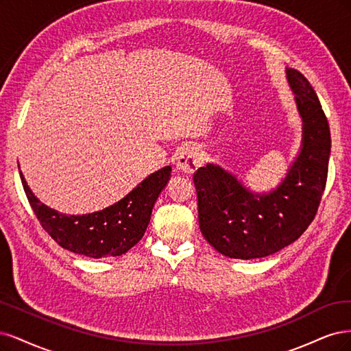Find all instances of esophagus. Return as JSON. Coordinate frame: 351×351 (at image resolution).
I'll use <instances>...</instances> for the list:
<instances>
[{
    "mask_svg": "<svg viewBox=\"0 0 351 351\" xmlns=\"http://www.w3.org/2000/svg\"><path fill=\"white\" fill-rule=\"evenodd\" d=\"M201 153L195 145H185L176 157V169L182 173H194L201 166Z\"/></svg>",
    "mask_w": 351,
    "mask_h": 351,
    "instance_id": "esophagus-1",
    "label": "esophagus"
}]
</instances>
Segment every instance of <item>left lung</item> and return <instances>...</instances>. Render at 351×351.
<instances>
[{"instance_id": "1", "label": "left lung", "mask_w": 351, "mask_h": 351, "mask_svg": "<svg viewBox=\"0 0 351 351\" xmlns=\"http://www.w3.org/2000/svg\"><path fill=\"white\" fill-rule=\"evenodd\" d=\"M286 74L302 118V144L280 185L263 194L252 192L213 163L194 173L201 233L229 258H264L298 241L315 219L324 194L330 125L304 75L295 69H286Z\"/></svg>"}]
</instances>
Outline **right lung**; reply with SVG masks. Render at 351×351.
Here are the masks:
<instances>
[{
    "instance_id": "right-lung-1",
    "label": "right lung",
    "mask_w": 351,
    "mask_h": 351,
    "mask_svg": "<svg viewBox=\"0 0 351 351\" xmlns=\"http://www.w3.org/2000/svg\"><path fill=\"white\" fill-rule=\"evenodd\" d=\"M20 169V166H19ZM166 166L147 176L130 194L100 211L66 216L40 202L29 188L23 173L21 184L42 228L64 250L88 258L119 256L140 242L150 223L156 199L171 179Z\"/></svg>"
}]
</instances>
